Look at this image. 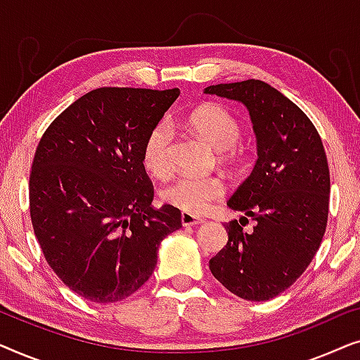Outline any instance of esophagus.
Returning <instances> with one entry per match:
<instances>
[{"label": "esophagus", "mask_w": 360, "mask_h": 360, "mask_svg": "<svg viewBox=\"0 0 360 360\" xmlns=\"http://www.w3.org/2000/svg\"><path fill=\"white\" fill-rule=\"evenodd\" d=\"M205 223L203 218H198V216L191 214V213H181V224L184 226H195V224H201Z\"/></svg>", "instance_id": "esophagus-1"}]
</instances>
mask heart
I'll list each match as a JSON object with an SVG mask.
<instances>
[{"label": "heart", "instance_id": "1", "mask_svg": "<svg viewBox=\"0 0 360 360\" xmlns=\"http://www.w3.org/2000/svg\"><path fill=\"white\" fill-rule=\"evenodd\" d=\"M188 124L218 149L221 162L226 165L238 164V141L243 136V129L233 112L210 103L190 112ZM142 164L157 179H164L172 170V127L167 120L155 122L147 134L142 147ZM224 191L226 185L218 175H179L160 190V198L167 205L184 210L185 213L201 214L213 201L219 200Z\"/></svg>", "mask_w": 360, "mask_h": 360}]
</instances>
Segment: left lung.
Masks as SVG:
<instances>
[{"mask_svg":"<svg viewBox=\"0 0 360 360\" xmlns=\"http://www.w3.org/2000/svg\"><path fill=\"white\" fill-rule=\"evenodd\" d=\"M248 106L257 137L254 170L228 201L243 211L224 224L228 244L210 260L214 278L250 302L277 297L318 252L329 213V167L309 117L269 83L244 80L205 90ZM252 217L249 233L242 226Z\"/></svg>","mask_w":360,"mask_h":360,"instance_id":"left-lung-1","label":"left lung"}]
</instances>
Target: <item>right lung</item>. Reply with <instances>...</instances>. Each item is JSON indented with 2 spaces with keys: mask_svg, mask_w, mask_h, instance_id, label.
Returning a JSON list of instances; mask_svg holds the SVG:
<instances>
[{
  "mask_svg": "<svg viewBox=\"0 0 360 360\" xmlns=\"http://www.w3.org/2000/svg\"><path fill=\"white\" fill-rule=\"evenodd\" d=\"M179 88H96L44 132L29 175V211L44 257L72 292L115 303L157 265L160 240L181 228L172 205L154 208L142 147Z\"/></svg>",
  "mask_w": 360,
  "mask_h": 360,
  "instance_id": "obj_1",
  "label": "right lung"
}]
</instances>
